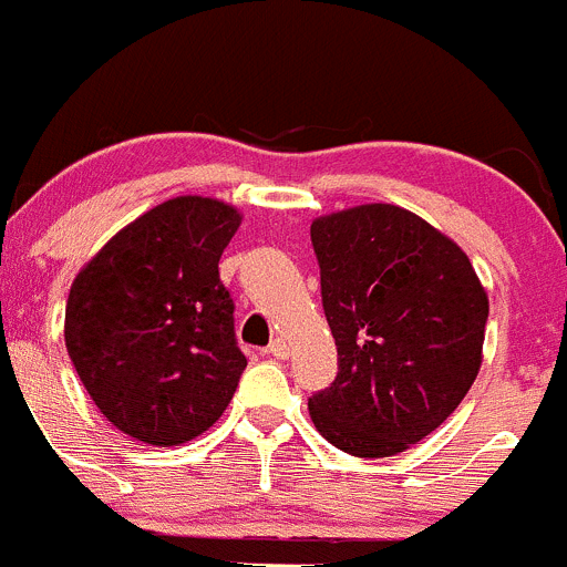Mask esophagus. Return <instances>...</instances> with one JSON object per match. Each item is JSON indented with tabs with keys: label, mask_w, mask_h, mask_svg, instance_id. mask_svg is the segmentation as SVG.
I'll return each instance as SVG.
<instances>
[{
	"label": "esophagus",
	"mask_w": 567,
	"mask_h": 567,
	"mask_svg": "<svg viewBox=\"0 0 567 567\" xmlns=\"http://www.w3.org/2000/svg\"><path fill=\"white\" fill-rule=\"evenodd\" d=\"M268 355L277 358V361H285V358H288V343H285V338H274V341L268 343Z\"/></svg>",
	"instance_id": "esophagus-1"
}]
</instances>
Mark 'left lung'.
I'll use <instances>...</instances> for the list:
<instances>
[{"label": "left lung", "mask_w": 567, "mask_h": 567, "mask_svg": "<svg viewBox=\"0 0 567 567\" xmlns=\"http://www.w3.org/2000/svg\"><path fill=\"white\" fill-rule=\"evenodd\" d=\"M338 374L310 396L338 451L383 458L436 431L481 369L489 299L467 254L414 212L363 204L310 226Z\"/></svg>", "instance_id": "obj_1"}]
</instances>
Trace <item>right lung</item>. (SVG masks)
<instances>
[{"instance_id": "right-lung-1", "label": "right lung", "mask_w": 567, "mask_h": 567, "mask_svg": "<svg viewBox=\"0 0 567 567\" xmlns=\"http://www.w3.org/2000/svg\"><path fill=\"white\" fill-rule=\"evenodd\" d=\"M240 226L235 206L178 195L116 231L78 274L63 338L105 420L173 447L218 422L246 355L218 262Z\"/></svg>"}]
</instances>
